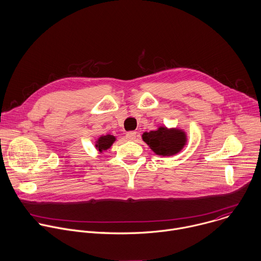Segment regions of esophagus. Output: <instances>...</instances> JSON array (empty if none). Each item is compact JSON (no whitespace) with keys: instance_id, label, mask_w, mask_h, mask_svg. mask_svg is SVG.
Wrapping results in <instances>:
<instances>
[{"instance_id":"esophagus-1","label":"esophagus","mask_w":261,"mask_h":261,"mask_svg":"<svg viewBox=\"0 0 261 261\" xmlns=\"http://www.w3.org/2000/svg\"><path fill=\"white\" fill-rule=\"evenodd\" d=\"M126 138L128 140H134L136 138V132L135 131H130L126 133Z\"/></svg>"}]
</instances>
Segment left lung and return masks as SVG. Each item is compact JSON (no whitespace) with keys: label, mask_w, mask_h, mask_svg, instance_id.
Instances as JSON below:
<instances>
[{"label":"left lung","mask_w":261,"mask_h":261,"mask_svg":"<svg viewBox=\"0 0 261 261\" xmlns=\"http://www.w3.org/2000/svg\"><path fill=\"white\" fill-rule=\"evenodd\" d=\"M142 140L158 155H175L188 143V135L184 129L159 126L156 130L143 132Z\"/></svg>","instance_id":"1"}]
</instances>
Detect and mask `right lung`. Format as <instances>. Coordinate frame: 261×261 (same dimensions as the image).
Segmentation results:
<instances>
[{"label": "right lung", "instance_id": "add662e5", "mask_svg": "<svg viewBox=\"0 0 261 261\" xmlns=\"http://www.w3.org/2000/svg\"><path fill=\"white\" fill-rule=\"evenodd\" d=\"M116 140H117V137L114 135H111V134L102 135L96 139L95 147L101 153V152L108 150L109 148H111V146L114 144V142Z\"/></svg>", "mask_w": 261, "mask_h": 261}]
</instances>
